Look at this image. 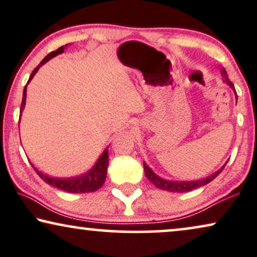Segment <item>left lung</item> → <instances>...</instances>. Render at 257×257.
<instances>
[{
	"label": "left lung",
	"instance_id": "8db88e82",
	"mask_svg": "<svg viewBox=\"0 0 257 257\" xmlns=\"http://www.w3.org/2000/svg\"><path fill=\"white\" fill-rule=\"evenodd\" d=\"M221 76H222L223 82L228 84V85H229L231 89L235 91V87L233 85V83H231L229 78H228V75H227V72H226V70H224V68L221 69ZM235 97H236V99H237L236 92H235ZM224 166H226V164H224ZM224 166L222 168H220L219 171H216L215 173L209 175V177L200 179V180H195V181H172V180H166V179L160 178L159 175H157L156 173H154V172L151 170V168L147 166L145 163H144V170H145V174H146L147 179H149V180L152 182L154 186H157L158 188L164 189V191H167V192H173V193L189 192V191H193V189H195V188L201 187V186H205L207 184H209L210 181L214 180V179H215L217 175H219L221 172H222Z\"/></svg>",
	"mask_w": 257,
	"mask_h": 257
}]
</instances>
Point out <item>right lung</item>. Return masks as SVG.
Instances as JSON below:
<instances>
[{
	"label": "right lung",
	"instance_id": "obj_1",
	"mask_svg": "<svg viewBox=\"0 0 257 257\" xmlns=\"http://www.w3.org/2000/svg\"><path fill=\"white\" fill-rule=\"evenodd\" d=\"M69 44L63 45V47L58 48L56 51H52L49 54L47 57H45L43 61H42L40 64H38L31 75L29 77V80H28L27 85L29 84V82L33 79V77L36 75V72L38 71V69L41 68L42 65L45 64L49 59H51L55 56H57L62 52H64V49L68 47ZM27 85L23 90V98H22V104H21V114H22V111L24 108V105H26V99H27ZM33 165V164H31ZM107 166H108V147L105 149L103 154L99 157V159L97 160V163L94 164V166L91 168L89 172H86L85 174L79 175V177H75V178H66V179H62V178H55V177H49L47 174H43L42 172H40L37 168L34 170L36 171V173L40 175L41 179L43 181L47 182V184L54 186V187L62 189V191L69 192V193H91V192H96L97 189H99L101 186L104 185L105 179H106V172H107Z\"/></svg>",
	"mask_w": 257,
	"mask_h": 257
}]
</instances>
